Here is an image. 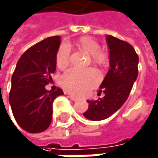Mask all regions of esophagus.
Masks as SVG:
<instances>
[{
	"mask_svg": "<svg viewBox=\"0 0 158 158\" xmlns=\"http://www.w3.org/2000/svg\"><path fill=\"white\" fill-rule=\"evenodd\" d=\"M70 99H72L73 101H77V97H75L74 95H71V94H69V96H68Z\"/></svg>",
	"mask_w": 158,
	"mask_h": 158,
	"instance_id": "obj_1",
	"label": "esophagus"
}]
</instances>
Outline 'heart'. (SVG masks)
I'll return each mask as SVG.
<instances>
[{"label":"heart","instance_id":"obj_1","mask_svg":"<svg viewBox=\"0 0 158 158\" xmlns=\"http://www.w3.org/2000/svg\"><path fill=\"white\" fill-rule=\"evenodd\" d=\"M75 46L89 54L93 64L98 66H106L109 64V55L100 50V46L95 39L90 36H82L75 42ZM69 60L70 48L67 45H62L56 55V65L60 69H64L69 64ZM99 81V74L93 68L86 70L71 68L63 75L61 85L65 91L73 94L84 95L94 89Z\"/></svg>","mask_w":158,"mask_h":158}]
</instances>
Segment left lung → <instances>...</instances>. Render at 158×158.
I'll use <instances>...</instances> for the list:
<instances>
[{"label": "left lung", "instance_id": "1", "mask_svg": "<svg viewBox=\"0 0 158 158\" xmlns=\"http://www.w3.org/2000/svg\"><path fill=\"white\" fill-rule=\"evenodd\" d=\"M110 68L100 85L102 98L88 100L84 117L92 121L104 120L116 112L126 102L138 77L139 56L127 42L112 35L107 36Z\"/></svg>", "mask_w": 158, "mask_h": 158}]
</instances>
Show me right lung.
<instances>
[{
    "label": "right lung",
    "instance_id": "add662e5",
    "mask_svg": "<svg viewBox=\"0 0 158 158\" xmlns=\"http://www.w3.org/2000/svg\"><path fill=\"white\" fill-rule=\"evenodd\" d=\"M60 44V36H51L33 45L21 55L13 73L9 102L17 123L27 132L40 133L49 127L53 101L64 94L60 88H45L52 81Z\"/></svg>",
    "mask_w": 158,
    "mask_h": 158
}]
</instances>
